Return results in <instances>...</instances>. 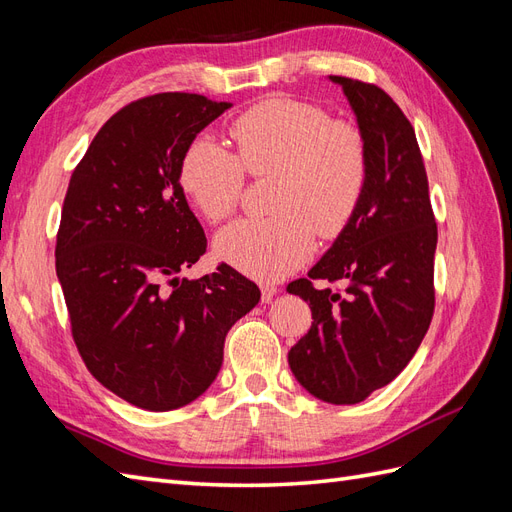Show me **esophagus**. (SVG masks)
Here are the masks:
<instances>
[{
  "label": "esophagus",
  "mask_w": 512,
  "mask_h": 512,
  "mask_svg": "<svg viewBox=\"0 0 512 512\" xmlns=\"http://www.w3.org/2000/svg\"><path fill=\"white\" fill-rule=\"evenodd\" d=\"M275 294H277L275 284H260V301L262 303H271Z\"/></svg>",
  "instance_id": "1"
}]
</instances>
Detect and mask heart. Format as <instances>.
Returning a JSON list of instances; mask_svg holds the SVG:
<instances>
[{
  "label": "heart",
  "instance_id": "obj_1",
  "mask_svg": "<svg viewBox=\"0 0 512 512\" xmlns=\"http://www.w3.org/2000/svg\"><path fill=\"white\" fill-rule=\"evenodd\" d=\"M235 153L200 134L185 147L179 183L196 211L211 224L237 211L245 173L273 175L265 220H241L215 237V254L235 269L280 280L314 250V235L342 237L367 192L371 156L363 128L331 119L318 104L269 96L230 123Z\"/></svg>",
  "mask_w": 512,
  "mask_h": 512
}]
</instances>
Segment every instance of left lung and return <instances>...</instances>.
I'll return each instance as SVG.
<instances>
[{
  "label": "left lung",
  "mask_w": 512,
  "mask_h": 512,
  "mask_svg": "<svg viewBox=\"0 0 512 512\" xmlns=\"http://www.w3.org/2000/svg\"><path fill=\"white\" fill-rule=\"evenodd\" d=\"M331 81L342 85L367 136L371 173L344 235L307 277L286 288L309 303L314 318L288 363L305 391L342 406L395 380L421 346L436 307L438 226L421 147L404 111L374 83Z\"/></svg>",
  "instance_id": "8db88e82"
}]
</instances>
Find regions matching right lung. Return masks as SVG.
Masks as SVG:
<instances>
[{"label": "right lung", "instance_id": "right-lung-1", "mask_svg": "<svg viewBox=\"0 0 512 512\" xmlns=\"http://www.w3.org/2000/svg\"><path fill=\"white\" fill-rule=\"evenodd\" d=\"M230 106L181 91L134 100L104 123L70 177L55 269L74 344L91 376L143 410L203 395L226 333L260 301L258 286L228 265L179 277L207 252L179 162Z\"/></svg>", "mask_w": 512, "mask_h": 512}]
</instances>
